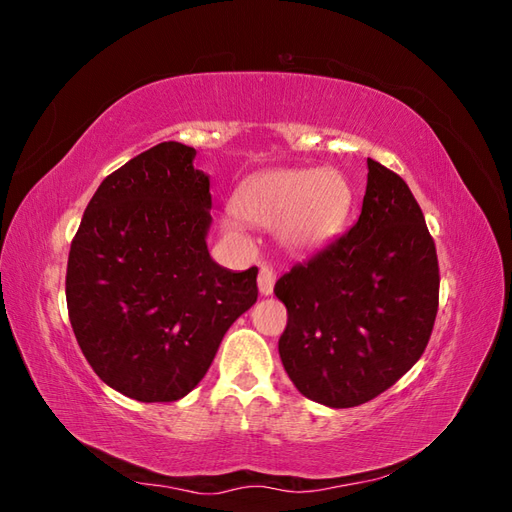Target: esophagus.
Segmentation results:
<instances>
[{"label":"esophagus","mask_w":512,"mask_h":512,"mask_svg":"<svg viewBox=\"0 0 512 512\" xmlns=\"http://www.w3.org/2000/svg\"><path fill=\"white\" fill-rule=\"evenodd\" d=\"M273 286H275V273L271 267L262 265L260 267V273H258V290L262 297H269V294L273 292Z\"/></svg>","instance_id":"34e87169"}]
</instances>
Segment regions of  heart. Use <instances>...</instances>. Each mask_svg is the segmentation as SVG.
<instances>
[{
    "label": "heart",
    "mask_w": 512,
    "mask_h": 512,
    "mask_svg": "<svg viewBox=\"0 0 512 512\" xmlns=\"http://www.w3.org/2000/svg\"><path fill=\"white\" fill-rule=\"evenodd\" d=\"M230 209L250 226H275L286 250L305 254L339 235L352 209V190L333 168H277L241 183Z\"/></svg>",
    "instance_id": "1"
}]
</instances>
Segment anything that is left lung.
<instances>
[{"label":"left lung","mask_w":512,"mask_h":512,"mask_svg":"<svg viewBox=\"0 0 512 512\" xmlns=\"http://www.w3.org/2000/svg\"><path fill=\"white\" fill-rule=\"evenodd\" d=\"M359 220L292 267L273 292L288 309L280 359L307 399L352 408L421 359L438 314V256L406 181L367 158Z\"/></svg>","instance_id":"1"}]
</instances>
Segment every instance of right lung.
Segmentation results:
<instances>
[{
  "label": "right lung",
  "instance_id": "1",
  "mask_svg": "<svg viewBox=\"0 0 512 512\" xmlns=\"http://www.w3.org/2000/svg\"><path fill=\"white\" fill-rule=\"evenodd\" d=\"M196 149L160 143L108 175L72 241L66 301L102 382L145 404L203 380L222 337L258 299V269L209 254V175Z\"/></svg>",
  "mask_w": 512,
  "mask_h": 512
}]
</instances>
